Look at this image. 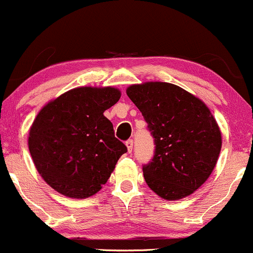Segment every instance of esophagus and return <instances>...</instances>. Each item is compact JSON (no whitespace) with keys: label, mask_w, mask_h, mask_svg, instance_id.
I'll return each instance as SVG.
<instances>
[{"label":"esophagus","mask_w":253,"mask_h":253,"mask_svg":"<svg viewBox=\"0 0 253 253\" xmlns=\"http://www.w3.org/2000/svg\"><path fill=\"white\" fill-rule=\"evenodd\" d=\"M126 145L127 147V152H129V153H131L132 148H134V141H132L131 138H129V140L126 141Z\"/></svg>","instance_id":"esophagus-1"}]
</instances>
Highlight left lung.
<instances>
[{
  "label": "left lung",
  "mask_w": 253,
  "mask_h": 253,
  "mask_svg": "<svg viewBox=\"0 0 253 253\" xmlns=\"http://www.w3.org/2000/svg\"><path fill=\"white\" fill-rule=\"evenodd\" d=\"M126 95L154 138V154L142 167L149 188L167 200L197 191L212 172L222 146L216 119L202 100L175 84H134Z\"/></svg>",
  "instance_id": "obj_1"
}]
</instances>
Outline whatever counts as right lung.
Listing matches in <instances>:
<instances>
[{
  "mask_svg": "<svg viewBox=\"0 0 253 253\" xmlns=\"http://www.w3.org/2000/svg\"><path fill=\"white\" fill-rule=\"evenodd\" d=\"M118 89L83 86L45 105L35 119L29 149L37 171L56 192L76 199L94 195L127 151L104 112Z\"/></svg>",
  "mask_w": 253,
  "mask_h": 253,
  "instance_id": "right-lung-1",
  "label": "right lung"
}]
</instances>
